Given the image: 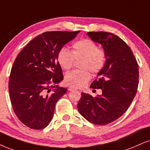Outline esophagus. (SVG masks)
<instances>
[{
	"label": "esophagus",
	"mask_w": 150,
	"mask_h": 150,
	"mask_svg": "<svg viewBox=\"0 0 150 150\" xmlns=\"http://www.w3.org/2000/svg\"><path fill=\"white\" fill-rule=\"evenodd\" d=\"M69 91H73V90H75V88H72V87H70V88H69Z\"/></svg>",
	"instance_id": "34e87169"
}]
</instances>
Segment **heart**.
I'll return each mask as SVG.
<instances>
[{"label": "heart", "instance_id": "b5f03b06", "mask_svg": "<svg viewBox=\"0 0 150 150\" xmlns=\"http://www.w3.org/2000/svg\"><path fill=\"white\" fill-rule=\"evenodd\" d=\"M72 48L71 52L66 48L60 49L57 54V61L62 69L69 71L73 67L75 59H81V70L68 73L64 77V83L72 88H82L91 77L88 70L93 73L100 72L105 66L107 55L103 49L98 48L97 44L88 39L75 41Z\"/></svg>", "mask_w": 150, "mask_h": 150}]
</instances>
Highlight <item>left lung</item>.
I'll return each instance as SVG.
<instances>
[{
    "label": "left lung",
    "instance_id": "obj_1",
    "mask_svg": "<svg viewBox=\"0 0 150 150\" xmlns=\"http://www.w3.org/2000/svg\"><path fill=\"white\" fill-rule=\"evenodd\" d=\"M87 35L102 45L107 59L98 79L90 86L102 89V94L93 97L81 93L77 109L88 122L105 125L122 115L133 101L138 85V65L131 48L117 35L107 32H89Z\"/></svg>",
    "mask_w": 150,
    "mask_h": 150
}]
</instances>
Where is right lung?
<instances>
[{
    "instance_id": "1",
    "label": "right lung",
    "mask_w": 150,
    "mask_h": 150,
    "mask_svg": "<svg viewBox=\"0 0 150 150\" xmlns=\"http://www.w3.org/2000/svg\"><path fill=\"white\" fill-rule=\"evenodd\" d=\"M79 32L43 33L17 55L9 76L10 101L18 118L30 129L46 127L57 102L67 92L58 86L64 76L57 54Z\"/></svg>"
}]
</instances>
